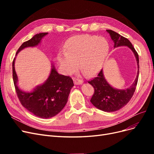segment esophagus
<instances>
[{"label":"esophagus","mask_w":154,"mask_h":154,"mask_svg":"<svg viewBox=\"0 0 154 154\" xmlns=\"http://www.w3.org/2000/svg\"><path fill=\"white\" fill-rule=\"evenodd\" d=\"M74 83L75 85H81L83 83V80H80V79L77 78H73Z\"/></svg>","instance_id":"esophagus-1"}]
</instances>
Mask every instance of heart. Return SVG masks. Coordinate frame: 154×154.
Masks as SVG:
<instances>
[{
	"instance_id": "obj_1",
	"label": "heart",
	"mask_w": 154,
	"mask_h": 154,
	"mask_svg": "<svg viewBox=\"0 0 154 154\" xmlns=\"http://www.w3.org/2000/svg\"><path fill=\"white\" fill-rule=\"evenodd\" d=\"M65 53L58 56V60L64 71L69 74L78 67L87 76H92L101 68L109 52V44L102 37L82 35L67 40Z\"/></svg>"
}]
</instances>
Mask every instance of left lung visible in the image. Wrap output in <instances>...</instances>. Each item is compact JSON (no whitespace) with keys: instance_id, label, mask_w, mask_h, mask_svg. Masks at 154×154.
<instances>
[{"instance_id":"left-lung-1","label":"left lung","mask_w":154,"mask_h":154,"mask_svg":"<svg viewBox=\"0 0 154 154\" xmlns=\"http://www.w3.org/2000/svg\"><path fill=\"white\" fill-rule=\"evenodd\" d=\"M106 31L110 34L112 40L114 41V48L125 45L131 49L136 57L138 66L136 80L133 84L127 89L119 90L112 87L105 79L102 69L96 77L88 82L94 88V92L91 99L92 104L100 110L110 112L123 108L131 100L137 84L139 66V55L131 42L127 38L114 31L107 29Z\"/></svg>"}]
</instances>
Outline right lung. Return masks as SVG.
Returning <instances> with one entry per match:
<instances>
[{
    "label": "right lung",
    "instance_id": "obj_1",
    "mask_svg": "<svg viewBox=\"0 0 154 154\" xmlns=\"http://www.w3.org/2000/svg\"><path fill=\"white\" fill-rule=\"evenodd\" d=\"M48 32L35 35L32 38L23 43L17 54L25 48L34 47ZM13 61V79L17 96L22 105L37 117L48 119L58 114L66 106L73 81L70 76L59 74L53 66L50 75L43 85L37 87L31 92H25L17 85L18 78Z\"/></svg>",
    "mask_w": 154,
    "mask_h": 154
}]
</instances>
